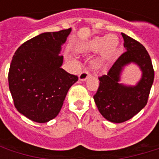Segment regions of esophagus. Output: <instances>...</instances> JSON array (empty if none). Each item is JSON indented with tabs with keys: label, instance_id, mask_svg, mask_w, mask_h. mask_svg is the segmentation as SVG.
Listing matches in <instances>:
<instances>
[{
	"label": "esophagus",
	"instance_id": "obj_1",
	"mask_svg": "<svg viewBox=\"0 0 159 159\" xmlns=\"http://www.w3.org/2000/svg\"><path fill=\"white\" fill-rule=\"evenodd\" d=\"M89 76H90V74L89 72V70H83L82 72L80 73L79 80L80 81H84V80H86Z\"/></svg>",
	"mask_w": 159,
	"mask_h": 159
}]
</instances>
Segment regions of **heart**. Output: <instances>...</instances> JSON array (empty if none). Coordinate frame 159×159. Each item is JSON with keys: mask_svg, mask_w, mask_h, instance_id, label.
I'll return each instance as SVG.
<instances>
[{"mask_svg": "<svg viewBox=\"0 0 159 159\" xmlns=\"http://www.w3.org/2000/svg\"><path fill=\"white\" fill-rule=\"evenodd\" d=\"M119 46V41L116 36L110 35L108 36L96 37L87 46V49L90 52L101 51V55L105 60H109L117 52Z\"/></svg>", "mask_w": 159, "mask_h": 159, "instance_id": "b5f03b06", "label": "heart"}]
</instances>
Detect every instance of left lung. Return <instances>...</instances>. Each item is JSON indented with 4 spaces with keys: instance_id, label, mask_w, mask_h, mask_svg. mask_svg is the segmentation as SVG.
Segmentation results:
<instances>
[{
    "instance_id": "left-lung-1",
    "label": "left lung",
    "mask_w": 159,
    "mask_h": 159,
    "mask_svg": "<svg viewBox=\"0 0 159 159\" xmlns=\"http://www.w3.org/2000/svg\"><path fill=\"white\" fill-rule=\"evenodd\" d=\"M122 36L127 51L120 55L107 74L99 77L100 85L93 95L101 115L116 123L128 121L143 109L154 80L153 66L147 49L130 36L123 33ZM132 62L140 66L143 77L135 86H124L118 83L120 74L124 66Z\"/></svg>"
}]
</instances>
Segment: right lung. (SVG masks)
<instances>
[{"mask_svg":"<svg viewBox=\"0 0 159 159\" xmlns=\"http://www.w3.org/2000/svg\"><path fill=\"white\" fill-rule=\"evenodd\" d=\"M70 29L40 34L24 42L12 57L9 89L19 112L36 123H47L59 113L70 88L78 76L60 66L61 45Z\"/></svg>","mask_w":159,"mask_h":159,"instance_id":"obj_1","label":"right lung"}]
</instances>
